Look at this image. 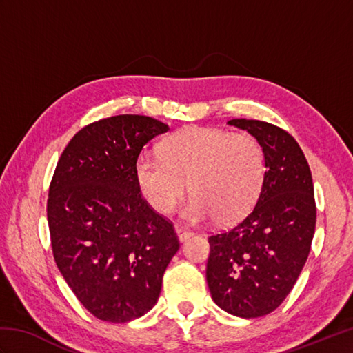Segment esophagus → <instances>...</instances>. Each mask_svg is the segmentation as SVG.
Masks as SVG:
<instances>
[{
  "mask_svg": "<svg viewBox=\"0 0 353 353\" xmlns=\"http://www.w3.org/2000/svg\"><path fill=\"white\" fill-rule=\"evenodd\" d=\"M176 234H177L179 239H181L182 243H183V241H186V239H190V238L194 235L191 230L185 229V228H181V226H176Z\"/></svg>",
  "mask_w": 353,
  "mask_h": 353,
  "instance_id": "34e87169",
  "label": "esophagus"
}]
</instances>
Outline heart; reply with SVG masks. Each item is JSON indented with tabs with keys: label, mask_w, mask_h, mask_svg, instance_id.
I'll list each match as a JSON object with an SVG mask.
<instances>
[{
	"label": "heart",
	"mask_w": 353,
	"mask_h": 353,
	"mask_svg": "<svg viewBox=\"0 0 353 353\" xmlns=\"http://www.w3.org/2000/svg\"><path fill=\"white\" fill-rule=\"evenodd\" d=\"M134 174L154 211L170 214L188 190L182 215L200 223L214 216L234 223L256 203L265 179V152L252 133L190 127L163 144V153L142 152Z\"/></svg>",
	"instance_id": "heart-1"
}]
</instances>
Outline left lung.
Wrapping results in <instances>:
<instances>
[{"mask_svg":"<svg viewBox=\"0 0 353 353\" xmlns=\"http://www.w3.org/2000/svg\"><path fill=\"white\" fill-rule=\"evenodd\" d=\"M228 124L261 141L265 179L244 220L208 238L206 281L221 310L254 319L273 312L294 287L311 250L316 199L308 161L287 130L258 119Z\"/></svg>","mask_w":353,"mask_h":353,"instance_id":"obj_1","label":"left lung"}]
</instances>
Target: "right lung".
I'll return each mask as SVG.
<instances>
[{"mask_svg":"<svg viewBox=\"0 0 353 353\" xmlns=\"http://www.w3.org/2000/svg\"><path fill=\"white\" fill-rule=\"evenodd\" d=\"M168 130L144 115L99 119L74 134L52 174V256L80 303L103 321L125 323L152 310L181 247L134 174L142 147Z\"/></svg>","mask_w":353,"mask_h":353,"instance_id":"1","label":"right lung"}]
</instances>
